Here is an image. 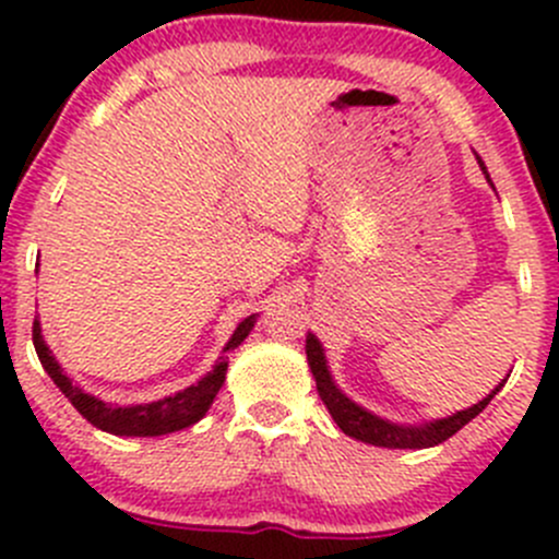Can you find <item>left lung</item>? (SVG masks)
Masks as SVG:
<instances>
[{"label":"left lung","instance_id":"1","mask_svg":"<svg viewBox=\"0 0 559 559\" xmlns=\"http://www.w3.org/2000/svg\"><path fill=\"white\" fill-rule=\"evenodd\" d=\"M478 165H481L484 175H487V167H484L481 159H478ZM306 354H308V368H311L316 379V389H319V397L324 400L326 411H330V416L335 419V425L341 427L348 438H354V441H362V443H370V447H384V449L438 447V443H443L447 438H452L454 432H460L467 421L476 419V416L487 408L489 400H492L506 384L503 379L492 389V392L487 394V397L478 400L476 405H471V408L465 411H456L452 416H443V419L425 421V425H397V421L381 419V416H376L373 411L362 408V405L354 403L352 397H346V394L337 389L335 379H332L330 373V365H326L324 346H321L319 337L311 335V332H308L306 337Z\"/></svg>","mask_w":559,"mask_h":559}]
</instances>
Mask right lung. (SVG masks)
<instances>
[{
	"label": "right lung",
	"mask_w": 559,
	"mask_h": 559,
	"mask_svg": "<svg viewBox=\"0 0 559 559\" xmlns=\"http://www.w3.org/2000/svg\"><path fill=\"white\" fill-rule=\"evenodd\" d=\"M257 324V313H251L248 319L240 321L235 326L233 337L224 346V357H218V362L213 365V370L207 376H202L197 384L180 389V392L170 394V397L154 400V403H140V405H112L105 403L103 397H94V394L83 392L78 386V381H72L70 376L64 373V368L59 365V359L50 354L48 343L43 341V326L35 319V326H32V337H35L37 357L43 362L45 373L53 379V384L61 389L67 400L78 408V414L86 421H92L99 430L110 432V436H127V438H156L167 436V432H178L183 427L197 425L202 416L207 414V408L216 400L218 389H222L224 379H227V365L229 357L227 352L238 348L240 343L246 341L248 332Z\"/></svg>",
	"instance_id": "obj_1"
}]
</instances>
